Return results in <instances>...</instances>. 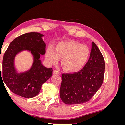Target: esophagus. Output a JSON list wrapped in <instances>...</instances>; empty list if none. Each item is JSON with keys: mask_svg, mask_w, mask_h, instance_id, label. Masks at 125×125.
<instances>
[{"mask_svg": "<svg viewBox=\"0 0 125 125\" xmlns=\"http://www.w3.org/2000/svg\"><path fill=\"white\" fill-rule=\"evenodd\" d=\"M53 73L54 74H60V73L58 71V70H53Z\"/></svg>", "mask_w": 125, "mask_h": 125, "instance_id": "obj_1", "label": "esophagus"}]
</instances>
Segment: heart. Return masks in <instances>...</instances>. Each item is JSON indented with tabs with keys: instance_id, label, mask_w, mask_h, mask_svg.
I'll use <instances>...</instances> for the list:
<instances>
[{
	"instance_id": "obj_1",
	"label": "heart",
	"mask_w": 125,
	"mask_h": 125,
	"mask_svg": "<svg viewBox=\"0 0 125 125\" xmlns=\"http://www.w3.org/2000/svg\"><path fill=\"white\" fill-rule=\"evenodd\" d=\"M90 51L88 46L73 41L62 42L57 44L55 50L51 46L46 51V58L51 63H55L61 58L63 68L70 72L81 70L88 62Z\"/></svg>"
}]
</instances>
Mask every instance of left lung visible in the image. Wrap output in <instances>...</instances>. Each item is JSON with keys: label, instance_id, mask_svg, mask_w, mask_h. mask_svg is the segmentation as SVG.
<instances>
[{"label": "left lung", "instance_id": "8db88e82", "mask_svg": "<svg viewBox=\"0 0 125 125\" xmlns=\"http://www.w3.org/2000/svg\"><path fill=\"white\" fill-rule=\"evenodd\" d=\"M105 61L100 50L94 42L90 58L83 69L78 72L63 73L60 88V97L68 105L88 102L103 83Z\"/></svg>", "mask_w": 125, "mask_h": 125}]
</instances>
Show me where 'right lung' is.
I'll list each match as a JSON object with an SVG mask.
<instances>
[{"label": "right lung", "mask_w": 125, "mask_h": 125, "mask_svg": "<svg viewBox=\"0 0 125 125\" xmlns=\"http://www.w3.org/2000/svg\"><path fill=\"white\" fill-rule=\"evenodd\" d=\"M39 33L31 32L14 39L5 52L2 60V81L14 94L25 98H32L40 91L42 85L52 75V69L44 66L40 59L45 55L46 45ZM28 50L34 57L32 67L29 71L17 74L14 59L20 51ZM1 73V72H0Z\"/></svg>", "instance_id": "1"}]
</instances>
